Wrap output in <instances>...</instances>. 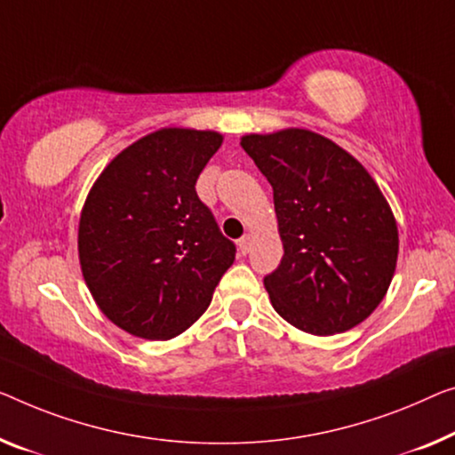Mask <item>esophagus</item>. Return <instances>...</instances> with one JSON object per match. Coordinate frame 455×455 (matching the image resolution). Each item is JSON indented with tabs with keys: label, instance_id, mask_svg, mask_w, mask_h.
I'll use <instances>...</instances> for the list:
<instances>
[{
	"label": "esophagus",
	"instance_id": "obj_1",
	"mask_svg": "<svg viewBox=\"0 0 455 455\" xmlns=\"http://www.w3.org/2000/svg\"><path fill=\"white\" fill-rule=\"evenodd\" d=\"M236 245H239V253H241V255H247L249 251H251V239H249L247 235H245V236H241V239H239V243H236Z\"/></svg>",
	"mask_w": 455,
	"mask_h": 455
}]
</instances>
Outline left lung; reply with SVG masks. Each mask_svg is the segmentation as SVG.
I'll return each instance as SVG.
<instances>
[{
  "label": "left lung",
  "mask_w": 455,
  "mask_h": 455,
  "mask_svg": "<svg viewBox=\"0 0 455 455\" xmlns=\"http://www.w3.org/2000/svg\"><path fill=\"white\" fill-rule=\"evenodd\" d=\"M241 147L274 189L283 257L266 275L275 313L313 335L368 318L395 275L398 230L376 181L333 140L300 128Z\"/></svg>",
  "instance_id": "left-lung-1"
}]
</instances>
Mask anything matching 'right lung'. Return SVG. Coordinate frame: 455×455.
Instances as JSON below:
<instances>
[{"label":"right lung","mask_w":455,"mask_h":455,"mask_svg":"<svg viewBox=\"0 0 455 455\" xmlns=\"http://www.w3.org/2000/svg\"><path fill=\"white\" fill-rule=\"evenodd\" d=\"M222 137L163 128L124 148L87 196L79 261L98 307L142 339H172L212 300L236 247L196 194Z\"/></svg>","instance_id":"right-lung-1"}]
</instances>
